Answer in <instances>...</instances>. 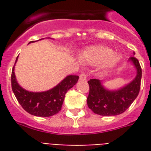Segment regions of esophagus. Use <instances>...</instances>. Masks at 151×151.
<instances>
[{
	"instance_id": "obj_1",
	"label": "esophagus",
	"mask_w": 151,
	"mask_h": 151,
	"mask_svg": "<svg viewBox=\"0 0 151 151\" xmlns=\"http://www.w3.org/2000/svg\"><path fill=\"white\" fill-rule=\"evenodd\" d=\"M86 79H87V77L85 75V73H81L80 75V80L86 81Z\"/></svg>"
}]
</instances>
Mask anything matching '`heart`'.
I'll use <instances>...</instances> for the list:
<instances>
[{
    "mask_svg": "<svg viewBox=\"0 0 151 151\" xmlns=\"http://www.w3.org/2000/svg\"><path fill=\"white\" fill-rule=\"evenodd\" d=\"M110 48L103 45H94L88 47L80 55L83 63L96 65L102 63L103 70H109L118 66L122 62V57L120 54L114 53Z\"/></svg>",
    "mask_w": 151,
    "mask_h": 151,
    "instance_id": "obj_1",
    "label": "heart"
}]
</instances>
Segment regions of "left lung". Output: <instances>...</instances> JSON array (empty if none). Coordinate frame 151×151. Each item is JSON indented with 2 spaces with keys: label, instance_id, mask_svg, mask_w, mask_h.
<instances>
[{
  "label": "left lung",
  "instance_id": "8db88e82",
  "mask_svg": "<svg viewBox=\"0 0 151 151\" xmlns=\"http://www.w3.org/2000/svg\"><path fill=\"white\" fill-rule=\"evenodd\" d=\"M135 55V52H133ZM129 63L136 69L133 80L117 89H109L103 85V81L90 79L88 106L95 114L102 116H115L124 113L138 96L140 89L142 70L138 59L132 56Z\"/></svg>",
  "mask_w": 151,
  "mask_h": 151
}]
</instances>
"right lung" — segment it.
<instances>
[{"label":"right lung","mask_w":151,"mask_h":151,"mask_svg":"<svg viewBox=\"0 0 151 151\" xmlns=\"http://www.w3.org/2000/svg\"><path fill=\"white\" fill-rule=\"evenodd\" d=\"M35 41H30L29 44ZM18 57L12 72V88L18 102L27 112L34 116L46 117L56 114L61 110L66 93L77 84L79 77L68 75L51 89L44 92H29L21 87L15 78V66Z\"/></svg>","instance_id":"right-lung-1"}]
</instances>
